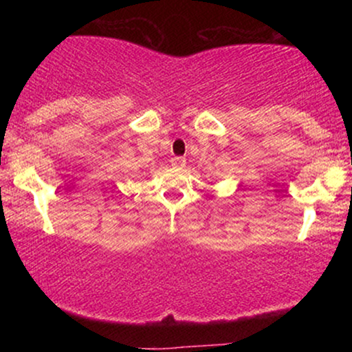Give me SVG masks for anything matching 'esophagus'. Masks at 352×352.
I'll list each match as a JSON object with an SVG mask.
<instances>
[{
	"instance_id": "1",
	"label": "esophagus",
	"mask_w": 352,
	"mask_h": 352,
	"mask_svg": "<svg viewBox=\"0 0 352 352\" xmlns=\"http://www.w3.org/2000/svg\"><path fill=\"white\" fill-rule=\"evenodd\" d=\"M185 164H187V160L184 157H173L172 159V167L177 168V170H182L185 167Z\"/></svg>"
}]
</instances>
